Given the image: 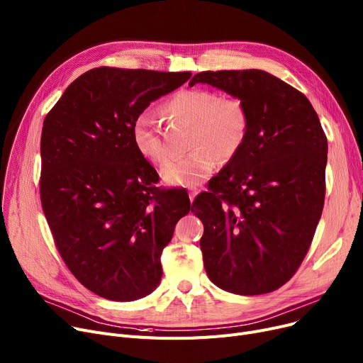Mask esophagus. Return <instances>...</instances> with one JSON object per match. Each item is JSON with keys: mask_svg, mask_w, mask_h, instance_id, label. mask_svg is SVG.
Returning a JSON list of instances; mask_svg holds the SVG:
<instances>
[{"mask_svg": "<svg viewBox=\"0 0 363 363\" xmlns=\"http://www.w3.org/2000/svg\"><path fill=\"white\" fill-rule=\"evenodd\" d=\"M199 191H200V189L199 188H196V186H189L188 188V193H189V200H194L196 199V196L199 194Z\"/></svg>", "mask_w": 363, "mask_h": 363, "instance_id": "34e87169", "label": "esophagus"}]
</instances>
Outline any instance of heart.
I'll use <instances>...</instances> for the list:
<instances>
[{"instance_id": "b5f03b06", "label": "heart", "mask_w": 363, "mask_h": 363, "mask_svg": "<svg viewBox=\"0 0 363 363\" xmlns=\"http://www.w3.org/2000/svg\"><path fill=\"white\" fill-rule=\"evenodd\" d=\"M164 113L186 125H191L188 147L193 148L182 159L170 162L162 170L164 182L170 185L196 186L213 174L219 159L230 162L241 150L249 116L244 104L234 97L219 99L206 89H181L166 101ZM135 150L152 164H163L167 150L148 113H141L130 128Z\"/></svg>"}]
</instances>
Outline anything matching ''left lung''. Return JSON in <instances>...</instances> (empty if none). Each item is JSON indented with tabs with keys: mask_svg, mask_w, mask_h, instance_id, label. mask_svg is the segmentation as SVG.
<instances>
[{
	"mask_svg": "<svg viewBox=\"0 0 363 363\" xmlns=\"http://www.w3.org/2000/svg\"><path fill=\"white\" fill-rule=\"evenodd\" d=\"M196 84L238 99L249 116L238 155L191 207L204 225V269L228 293L275 291L298 269L320 219L327 137L311 101L268 72H201Z\"/></svg>",
	"mask_w": 363,
	"mask_h": 363,
	"instance_id": "obj_1",
	"label": "left lung"
}]
</instances>
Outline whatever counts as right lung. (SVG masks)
I'll return each mask as SVG.
<instances>
[{"mask_svg":"<svg viewBox=\"0 0 363 363\" xmlns=\"http://www.w3.org/2000/svg\"><path fill=\"white\" fill-rule=\"evenodd\" d=\"M191 72L97 67L73 81L41 135V203L57 250L84 287L138 300L162 279L160 256L189 212L182 188L160 189L130 128Z\"/></svg>","mask_w":363,"mask_h":363,"instance_id":"right-lung-1","label":"right lung"}]
</instances>
